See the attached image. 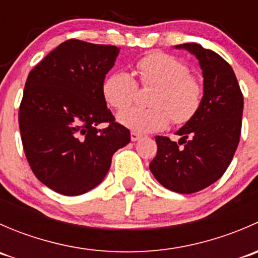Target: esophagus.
I'll list each match as a JSON object with an SVG mask.
<instances>
[{
    "instance_id": "esophagus-1",
    "label": "esophagus",
    "mask_w": 258,
    "mask_h": 258,
    "mask_svg": "<svg viewBox=\"0 0 258 258\" xmlns=\"http://www.w3.org/2000/svg\"><path fill=\"white\" fill-rule=\"evenodd\" d=\"M141 139V136H140L139 134H136V132H131V141H139V140Z\"/></svg>"
}]
</instances>
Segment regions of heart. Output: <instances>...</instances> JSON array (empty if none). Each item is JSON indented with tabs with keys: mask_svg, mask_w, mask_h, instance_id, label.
Instances as JSON below:
<instances>
[{
	"mask_svg": "<svg viewBox=\"0 0 258 258\" xmlns=\"http://www.w3.org/2000/svg\"><path fill=\"white\" fill-rule=\"evenodd\" d=\"M140 82L155 86L150 97L151 107H130L137 92V82L126 71L112 72L102 85L106 102L123 110L117 119L136 134H150L166 128L171 119L177 124L188 122L199 111L204 96L201 80L189 74L183 61L165 52H152L136 64Z\"/></svg>",
	"mask_w": 258,
	"mask_h": 258,
	"instance_id": "b5f03b06",
	"label": "heart"
}]
</instances>
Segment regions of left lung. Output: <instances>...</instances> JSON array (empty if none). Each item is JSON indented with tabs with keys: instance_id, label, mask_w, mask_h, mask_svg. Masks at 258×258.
Instances as JSON below:
<instances>
[{
	"instance_id": "8db88e82",
	"label": "left lung",
	"mask_w": 258,
	"mask_h": 258,
	"mask_svg": "<svg viewBox=\"0 0 258 258\" xmlns=\"http://www.w3.org/2000/svg\"><path fill=\"white\" fill-rule=\"evenodd\" d=\"M199 59L204 96L197 113L176 132L178 144L156 136L157 155L150 170L166 188L194 194L215 183L232 161L241 136L243 96L232 67L199 43H183Z\"/></svg>"
}]
</instances>
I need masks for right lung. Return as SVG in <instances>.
<instances>
[{
    "label": "right lung",
    "instance_id": "right-lung-1",
    "mask_svg": "<svg viewBox=\"0 0 258 258\" xmlns=\"http://www.w3.org/2000/svg\"><path fill=\"white\" fill-rule=\"evenodd\" d=\"M119 48L69 40L28 75L18 123L26 158L45 186L64 196L95 188L113 153L131 141L102 95ZM106 123L105 129L97 126Z\"/></svg>",
    "mask_w": 258,
    "mask_h": 258
}]
</instances>
